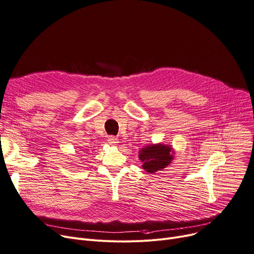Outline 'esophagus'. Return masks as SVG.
<instances>
[{"instance_id": "34e87169", "label": "esophagus", "mask_w": 254, "mask_h": 254, "mask_svg": "<svg viewBox=\"0 0 254 254\" xmlns=\"http://www.w3.org/2000/svg\"><path fill=\"white\" fill-rule=\"evenodd\" d=\"M108 143H109V144H111V145H115L116 143H118L117 138H115L114 136H110V137L108 138Z\"/></svg>"}]
</instances>
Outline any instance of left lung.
Returning a JSON list of instances; mask_svg holds the SVG:
<instances>
[{"label": "left lung", "mask_w": 254, "mask_h": 254, "mask_svg": "<svg viewBox=\"0 0 254 254\" xmlns=\"http://www.w3.org/2000/svg\"><path fill=\"white\" fill-rule=\"evenodd\" d=\"M172 148L163 144L151 145L140 151L139 158L143 162V169L146 172L154 173L166 168L173 159Z\"/></svg>", "instance_id": "obj_1"}]
</instances>
